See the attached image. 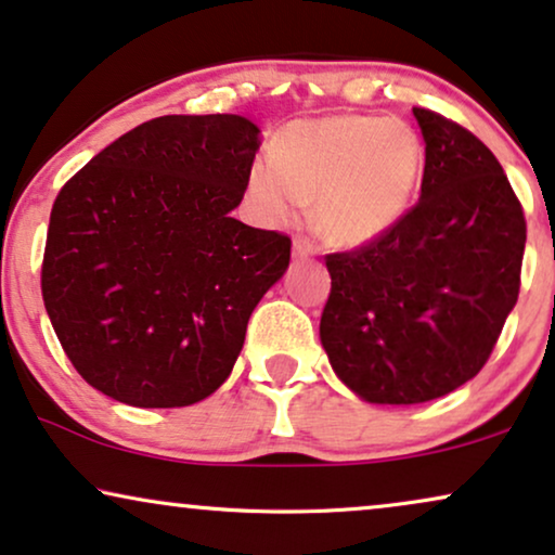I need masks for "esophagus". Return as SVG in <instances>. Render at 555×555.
I'll return each instance as SVG.
<instances>
[{
	"label": "esophagus",
	"instance_id": "34e87169",
	"mask_svg": "<svg viewBox=\"0 0 555 555\" xmlns=\"http://www.w3.org/2000/svg\"><path fill=\"white\" fill-rule=\"evenodd\" d=\"M318 254V245L310 237H294V258H310Z\"/></svg>",
	"mask_w": 555,
	"mask_h": 555
}]
</instances>
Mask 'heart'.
<instances>
[{
	"label": "heart",
	"mask_w": 555,
	"mask_h": 555,
	"mask_svg": "<svg viewBox=\"0 0 555 555\" xmlns=\"http://www.w3.org/2000/svg\"><path fill=\"white\" fill-rule=\"evenodd\" d=\"M423 138L399 117L297 120L250 166V192L273 222L314 202V228L338 248L366 245L402 220L423 177Z\"/></svg>",
	"instance_id": "1"
}]
</instances>
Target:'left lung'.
Masks as SVG:
<instances>
[{"label": "left lung", "mask_w": 555, "mask_h": 555, "mask_svg": "<svg viewBox=\"0 0 555 555\" xmlns=\"http://www.w3.org/2000/svg\"><path fill=\"white\" fill-rule=\"evenodd\" d=\"M420 202L369 245L330 254L320 340L371 404H420L479 374L520 294L525 215L474 132L415 107Z\"/></svg>", "instance_id": "left-lung-1"}]
</instances>
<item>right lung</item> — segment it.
Instances as JSON below:
<instances>
[{"mask_svg": "<svg viewBox=\"0 0 555 555\" xmlns=\"http://www.w3.org/2000/svg\"><path fill=\"white\" fill-rule=\"evenodd\" d=\"M261 130L241 115H166L63 184L43 301L81 378L130 406H189L241 356L250 312L284 276L289 235L230 212Z\"/></svg>", "mask_w": 555, "mask_h": 555, "instance_id": "right-lung-1", "label": "right lung"}]
</instances>
